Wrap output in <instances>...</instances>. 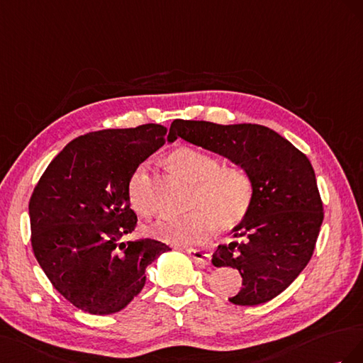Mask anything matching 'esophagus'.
Returning <instances> with one entry per match:
<instances>
[{"instance_id": "34e87169", "label": "esophagus", "mask_w": 363, "mask_h": 363, "mask_svg": "<svg viewBox=\"0 0 363 363\" xmlns=\"http://www.w3.org/2000/svg\"><path fill=\"white\" fill-rule=\"evenodd\" d=\"M187 254H189V255L193 258V260H194L196 263H198V266H201V267L208 266L210 262H211L210 254L206 252V251H203V250H193V247H189Z\"/></svg>"}]
</instances>
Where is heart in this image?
Instances as JSON below:
<instances>
[{"label":"heart","instance_id":"b5f03b06","mask_svg":"<svg viewBox=\"0 0 363 363\" xmlns=\"http://www.w3.org/2000/svg\"><path fill=\"white\" fill-rule=\"evenodd\" d=\"M167 164L194 184L190 208L182 216H161L146 233L172 245H199L211 237L214 226L228 231L239 226L255 201V179L242 164L222 165L214 155L193 146H179L167 155ZM147 164H140L128 181V199L143 217L153 211Z\"/></svg>","mask_w":363,"mask_h":363}]
</instances>
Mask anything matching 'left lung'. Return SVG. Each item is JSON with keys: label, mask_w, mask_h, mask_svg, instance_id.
Wrapping results in <instances>:
<instances>
[{"label": "left lung", "mask_w": 363, "mask_h": 363, "mask_svg": "<svg viewBox=\"0 0 363 363\" xmlns=\"http://www.w3.org/2000/svg\"><path fill=\"white\" fill-rule=\"evenodd\" d=\"M178 137L251 170L252 210L233 230L240 242L219 245L211 262L240 272L242 289L230 298L233 304L271 301L310 262L324 220L312 164L294 144L260 124L174 120L169 141Z\"/></svg>", "instance_id": "obj_1"}]
</instances>
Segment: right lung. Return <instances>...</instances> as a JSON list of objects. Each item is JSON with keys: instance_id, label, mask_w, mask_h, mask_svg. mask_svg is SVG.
Here are the masks:
<instances>
[{"instance_id": "right-lung-1", "label": "right lung", "mask_w": 363, "mask_h": 363, "mask_svg": "<svg viewBox=\"0 0 363 363\" xmlns=\"http://www.w3.org/2000/svg\"><path fill=\"white\" fill-rule=\"evenodd\" d=\"M167 129L91 132L48 164L28 202L32 247L65 299L91 315L117 313L146 283V267L170 247L153 239L118 243L135 230L132 172L165 143Z\"/></svg>"}]
</instances>
